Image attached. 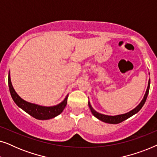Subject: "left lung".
Masks as SVG:
<instances>
[{"mask_svg": "<svg viewBox=\"0 0 157 157\" xmlns=\"http://www.w3.org/2000/svg\"><path fill=\"white\" fill-rule=\"evenodd\" d=\"M149 86H150V79L149 80V83H148V87L147 91H146V93L144 94V96L143 99L141 100V101L140 102L138 106H137L136 108L133 109V110L130 111L129 112L124 113V114H120V115H117V116H108V115H104L102 114V113H100L96 111L94 109L92 108L91 105L90 104V102L89 101V106L90 108V110H91L92 114H93L94 117L97 118L98 119L101 120V121L105 122V123H108V124H119L121 123V122L124 121V120L128 119V118L132 117L133 115H134L135 113H136L137 112H139L140 111V109L142 108V106H144V104H145L146 100H147L148 94H149Z\"/></svg>", "mask_w": 157, "mask_h": 157, "instance_id": "8db88e82", "label": "left lung"}]
</instances>
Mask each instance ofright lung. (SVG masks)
<instances>
[{"label": "right lung", "instance_id": "add662e5", "mask_svg": "<svg viewBox=\"0 0 157 157\" xmlns=\"http://www.w3.org/2000/svg\"><path fill=\"white\" fill-rule=\"evenodd\" d=\"M8 86H9L11 97L17 106L36 119L47 120L57 117L63 111L67 104L68 95L66 96L63 101L53 106H43L38 104H31L23 100L17 94L13 87L10 81V73L8 74Z\"/></svg>", "mask_w": 157, "mask_h": 157}]
</instances>
